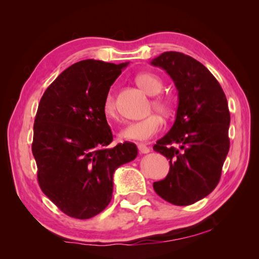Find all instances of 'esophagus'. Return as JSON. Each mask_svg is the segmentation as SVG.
Listing matches in <instances>:
<instances>
[{"label": "esophagus", "instance_id": "1", "mask_svg": "<svg viewBox=\"0 0 259 259\" xmlns=\"http://www.w3.org/2000/svg\"><path fill=\"white\" fill-rule=\"evenodd\" d=\"M138 151L139 153H142V154H147V153L151 152V148L144 145V144H138Z\"/></svg>", "mask_w": 259, "mask_h": 259}]
</instances>
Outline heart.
Segmentation results:
<instances>
[{"instance_id": "heart-1", "label": "heart", "mask_w": 259, "mask_h": 259, "mask_svg": "<svg viewBox=\"0 0 259 259\" xmlns=\"http://www.w3.org/2000/svg\"><path fill=\"white\" fill-rule=\"evenodd\" d=\"M136 82L137 84L145 91L146 94L151 96H155L162 89V81L154 74L151 73H142L136 76ZM153 106L163 114H168L170 112V104L168 100L163 97H156L153 99ZM104 113L106 116L114 119L116 117V107L115 100L112 94H108L104 99L103 104ZM163 125L161 116L157 114H152V115L145 117V119L134 121L124 126L121 130L120 137L125 140H136V142H144V140L150 139L153 136L156 135L161 130Z\"/></svg>"}]
</instances>
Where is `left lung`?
I'll use <instances>...</instances> for the list:
<instances>
[{
	"mask_svg": "<svg viewBox=\"0 0 259 259\" xmlns=\"http://www.w3.org/2000/svg\"><path fill=\"white\" fill-rule=\"evenodd\" d=\"M151 65L164 69L178 91L174 125L153 146L170 160V170L153 187L168 202L188 205L210 194L221 179L230 150L229 105L218 81L192 57L166 51Z\"/></svg>",
	"mask_w": 259,
	"mask_h": 259,
	"instance_id": "obj_1",
	"label": "left lung"
}]
</instances>
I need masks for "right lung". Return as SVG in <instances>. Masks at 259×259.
<instances>
[{"instance_id":"add662e5","label":"right lung","mask_w":259,"mask_h":259,"mask_svg":"<svg viewBox=\"0 0 259 259\" xmlns=\"http://www.w3.org/2000/svg\"><path fill=\"white\" fill-rule=\"evenodd\" d=\"M129 63L85 59L48 87L35 116L32 152L42 192L68 216L88 219L107 207L113 175L136 159L137 146L113 140L103 104Z\"/></svg>"}]
</instances>
